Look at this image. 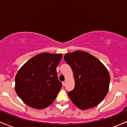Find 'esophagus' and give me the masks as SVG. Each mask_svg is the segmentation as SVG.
<instances>
[{
    "instance_id": "esophagus-1",
    "label": "esophagus",
    "mask_w": 127,
    "mask_h": 127,
    "mask_svg": "<svg viewBox=\"0 0 127 127\" xmlns=\"http://www.w3.org/2000/svg\"><path fill=\"white\" fill-rule=\"evenodd\" d=\"M62 84H63V85L64 87V86L65 85V81H63V82H62Z\"/></svg>"
}]
</instances>
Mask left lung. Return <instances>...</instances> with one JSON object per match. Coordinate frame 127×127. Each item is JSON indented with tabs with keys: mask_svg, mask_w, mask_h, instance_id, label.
Masks as SVG:
<instances>
[{
	"mask_svg": "<svg viewBox=\"0 0 127 127\" xmlns=\"http://www.w3.org/2000/svg\"><path fill=\"white\" fill-rule=\"evenodd\" d=\"M64 59L75 78L74 89L68 93L71 101L82 110L98 105L109 90L110 76L106 67L94 56L81 51L65 54Z\"/></svg>",
	"mask_w": 127,
	"mask_h": 127,
	"instance_id": "1",
	"label": "left lung"
}]
</instances>
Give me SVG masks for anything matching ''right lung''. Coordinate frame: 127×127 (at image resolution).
<instances>
[{"label":"right lung","mask_w":127,"mask_h":127,"mask_svg":"<svg viewBox=\"0 0 127 127\" xmlns=\"http://www.w3.org/2000/svg\"><path fill=\"white\" fill-rule=\"evenodd\" d=\"M62 54L42 53L24 64L16 75L15 91L27 105L37 109L51 104L62 87L56 67Z\"/></svg>","instance_id":"obj_1"}]
</instances>
